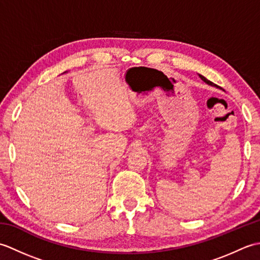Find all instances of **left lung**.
<instances>
[{
  "label": "left lung",
  "mask_w": 260,
  "mask_h": 260,
  "mask_svg": "<svg viewBox=\"0 0 260 260\" xmlns=\"http://www.w3.org/2000/svg\"><path fill=\"white\" fill-rule=\"evenodd\" d=\"M199 77H200V78H201V80H203L204 82H206V84H207V85H209V86H212V87H215V88H219V89H221V87H219V86H217V85H215V84H213V82H212V81H210V80H208V79L206 78V77H203L202 75H199Z\"/></svg>",
  "instance_id": "left-lung-1"
}]
</instances>
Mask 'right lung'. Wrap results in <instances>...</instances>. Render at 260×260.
<instances>
[{"label":"right lung","instance_id":"add662e5","mask_svg":"<svg viewBox=\"0 0 260 260\" xmlns=\"http://www.w3.org/2000/svg\"><path fill=\"white\" fill-rule=\"evenodd\" d=\"M66 73H67V71H66Z\"/></svg>","mask_w":260,"mask_h":260}]
</instances>
